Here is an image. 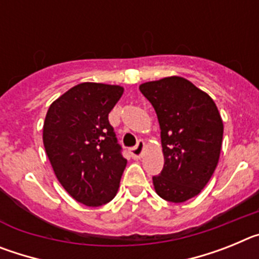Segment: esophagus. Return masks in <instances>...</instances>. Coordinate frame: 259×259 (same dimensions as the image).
<instances>
[{"mask_svg": "<svg viewBox=\"0 0 259 259\" xmlns=\"http://www.w3.org/2000/svg\"><path fill=\"white\" fill-rule=\"evenodd\" d=\"M144 149H145V143H144L143 140L137 141L136 146H135V148H132V149H131L132 158H134V159H139V158H140L141 155H143Z\"/></svg>", "mask_w": 259, "mask_h": 259, "instance_id": "1", "label": "esophagus"}]
</instances>
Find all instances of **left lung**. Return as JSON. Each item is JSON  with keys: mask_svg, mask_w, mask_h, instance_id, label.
Here are the masks:
<instances>
[{"mask_svg": "<svg viewBox=\"0 0 259 259\" xmlns=\"http://www.w3.org/2000/svg\"><path fill=\"white\" fill-rule=\"evenodd\" d=\"M140 92L149 100L161 128L163 170L153 176L159 197L180 203L196 197L219 161L223 120L206 92L180 76L146 81Z\"/></svg>", "mask_w": 259, "mask_h": 259, "instance_id": "8db88e82", "label": "left lung"}]
</instances>
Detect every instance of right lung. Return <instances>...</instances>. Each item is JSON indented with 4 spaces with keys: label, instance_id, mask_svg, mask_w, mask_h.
Wrapping results in <instances>:
<instances>
[{
    "label": "right lung",
    "instance_id": "right-lung-1",
    "mask_svg": "<svg viewBox=\"0 0 259 259\" xmlns=\"http://www.w3.org/2000/svg\"><path fill=\"white\" fill-rule=\"evenodd\" d=\"M124 88L80 83L53 102L42 141L53 171L71 197L101 206L115 197L127 159L120 153L109 113Z\"/></svg>",
    "mask_w": 259,
    "mask_h": 259
}]
</instances>
